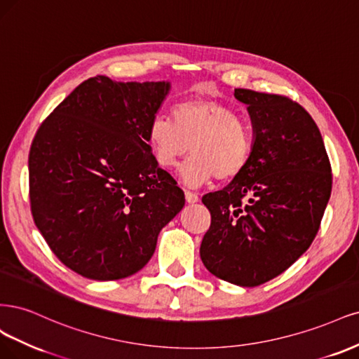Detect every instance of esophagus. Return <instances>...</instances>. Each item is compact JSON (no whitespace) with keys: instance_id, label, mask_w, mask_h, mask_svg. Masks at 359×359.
I'll return each instance as SVG.
<instances>
[{"instance_id":"obj_1","label":"esophagus","mask_w":359,"mask_h":359,"mask_svg":"<svg viewBox=\"0 0 359 359\" xmlns=\"http://www.w3.org/2000/svg\"><path fill=\"white\" fill-rule=\"evenodd\" d=\"M184 198H187V201L189 204H194V203H196V201L200 200L198 195H196L195 192H191V191H184Z\"/></svg>"}]
</instances>
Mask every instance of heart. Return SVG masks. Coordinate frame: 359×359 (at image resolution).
Masks as SVG:
<instances>
[{
  "mask_svg": "<svg viewBox=\"0 0 359 359\" xmlns=\"http://www.w3.org/2000/svg\"><path fill=\"white\" fill-rule=\"evenodd\" d=\"M172 121L155 116L149 123L147 143L159 167L175 168L189 152L180 168L182 180L189 187L210 180H233L246 170L253 150L250 125L226 104L212 98L177 102Z\"/></svg>",
  "mask_w": 359,
  "mask_h": 359,
  "instance_id": "heart-1",
  "label": "heart"
}]
</instances>
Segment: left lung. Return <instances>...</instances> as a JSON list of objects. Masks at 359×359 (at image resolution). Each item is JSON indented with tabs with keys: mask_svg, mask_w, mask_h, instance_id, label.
I'll return each instance as SVG.
<instances>
[{
	"mask_svg": "<svg viewBox=\"0 0 359 359\" xmlns=\"http://www.w3.org/2000/svg\"><path fill=\"white\" fill-rule=\"evenodd\" d=\"M248 106L253 150L246 170L222 191L205 194L212 224L201 261L238 286L274 279L316 237L331 195V165L318 125L282 95L236 89Z\"/></svg>",
	"mask_w": 359,
	"mask_h": 359,
	"instance_id": "8db88e82",
	"label": "left lung"
}]
</instances>
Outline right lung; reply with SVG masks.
Instances as JSON below:
<instances>
[{"label": "right lung", "instance_id": "add662e5", "mask_svg": "<svg viewBox=\"0 0 359 359\" xmlns=\"http://www.w3.org/2000/svg\"><path fill=\"white\" fill-rule=\"evenodd\" d=\"M170 89V82L90 77L34 137V222L57 259L80 276L118 280L140 271L161 229L183 209V191L147 143Z\"/></svg>", "mask_w": 359, "mask_h": 359}]
</instances>
